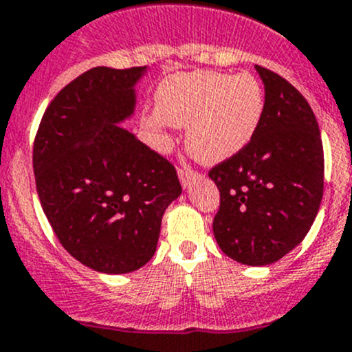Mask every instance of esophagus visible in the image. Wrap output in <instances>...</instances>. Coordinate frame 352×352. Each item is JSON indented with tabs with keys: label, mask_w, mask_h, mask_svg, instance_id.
<instances>
[{
	"label": "esophagus",
	"mask_w": 352,
	"mask_h": 352,
	"mask_svg": "<svg viewBox=\"0 0 352 352\" xmlns=\"http://www.w3.org/2000/svg\"><path fill=\"white\" fill-rule=\"evenodd\" d=\"M177 176H179L181 184H183V186H188L191 181L197 179V177H200V173L195 171V169H191V168H186V166H181V168L177 169Z\"/></svg>",
	"instance_id": "34e87169"
}]
</instances>
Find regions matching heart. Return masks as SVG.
<instances>
[{
  "label": "heart",
  "instance_id": "1",
  "mask_svg": "<svg viewBox=\"0 0 352 352\" xmlns=\"http://www.w3.org/2000/svg\"><path fill=\"white\" fill-rule=\"evenodd\" d=\"M155 111L157 116L145 118L148 130L161 131L166 123L188 126V151L205 164H217L241 152L255 137L265 96L248 73H184L159 87Z\"/></svg>",
  "mask_w": 352,
  "mask_h": 352
}]
</instances>
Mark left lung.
Returning <instances> with one entry per match:
<instances>
[{
    "instance_id": "1",
    "label": "left lung",
    "mask_w": 352,
    "mask_h": 352,
    "mask_svg": "<svg viewBox=\"0 0 352 352\" xmlns=\"http://www.w3.org/2000/svg\"><path fill=\"white\" fill-rule=\"evenodd\" d=\"M265 111L255 137L208 171L221 205L214 236L245 265H270L305 239L323 195V145L308 100L277 73L255 66Z\"/></svg>"
}]
</instances>
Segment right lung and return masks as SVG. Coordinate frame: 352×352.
I'll return each instance as SVG.
<instances>
[{
    "label": "right lung",
    "mask_w": 352,
    "mask_h": 352,
    "mask_svg": "<svg viewBox=\"0 0 352 352\" xmlns=\"http://www.w3.org/2000/svg\"><path fill=\"white\" fill-rule=\"evenodd\" d=\"M145 66H96L51 100L34 140L41 205L63 248L89 269L128 274L157 248L176 169L120 126L135 111Z\"/></svg>",
    "instance_id": "right-lung-1"
}]
</instances>
